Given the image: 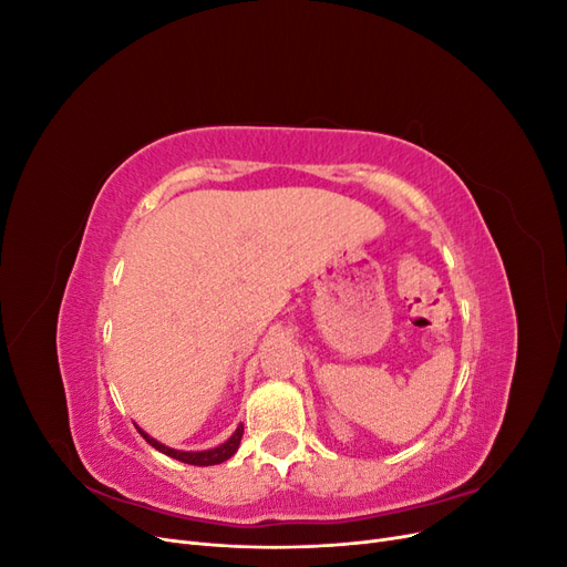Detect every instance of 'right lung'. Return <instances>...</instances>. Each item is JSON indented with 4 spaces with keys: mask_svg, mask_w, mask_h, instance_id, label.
Masks as SVG:
<instances>
[{
    "mask_svg": "<svg viewBox=\"0 0 567 567\" xmlns=\"http://www.w3.org/2000/svg\"><path fill=\"white\" fill-rule=\"evenodd\" d=\"M136 431H140V435L151 444V447H156L158 452H163V454H167V456H173V458H177V461H182V463H192V466H215V463H221V461L231 458V456L236 454V450H238V444H241V437H244V425H238L236 431H234V435H231L227 442H221L219 447H215V450H205V452H182V450L165 447V444H161L158 440H153L151 435H146V433L142 431V427H136Z\"/></svg>",
    "mask_w": 567,
    "mask_h": 567,
    "instance_id": "1",
    "label": "right lung"
}]
</instances>
